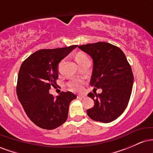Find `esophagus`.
Listing matches in <instances>:
<instances>
[{
  "instance_id": "obj_1",
  "label": "esophagus",
  "mask_w": 153,
  "mask_h": 153,
  "mask_svg": "<svg viewBox=\"0 0 153 153\" xmlns=\"http://www.w3.org/2000/svg\"><path fill=\"white\" fill-rule=\"evenodd\" d=\"M85 97V96H82V95H78V96H77V98L79 99H84Z\"/></svg>"
}]
</instances>
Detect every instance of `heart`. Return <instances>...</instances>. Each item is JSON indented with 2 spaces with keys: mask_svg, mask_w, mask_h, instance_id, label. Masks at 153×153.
Instances as JSON below:
<instances>
[{
  "mask_svg": "<svg viewBox=\"0 0 153 153\" xmlns=\"http://www.w3.org/2000/svg\"><path fill=\"white\" fill-rule=\"evenodd\" d=\"M87 58H88V57L86 54L82 53V52H79L75 56V60L78 63ZM67 85H68V89L70 91H73V92H78V91L82 90V82L80 80H72L67 83Z\"/></svg>",
  "mask_w": 153,
  "mask_h": 153,
  "instance_id": "b5f03b06",
  "label": "heart"
}]
</instances>
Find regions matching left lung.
I'll return each mask as SVG.
<instances>
[{
  "label": "left lung",
  "mask_w": 153,
  "mask_h": 153,
  "mask_svg": "<svg viewBox=\"0 0 153 153\" xmlns=\"http://www.w3.org/2000/svg\"><path fill=\"white\" fill-rule=\"evenodd\" d=\"M91 56L94 68L91 85L102 89L101 94H88L94 106L87 110L91 119L108 123L117 119L127 108L132 90V71L121 49L107 42L80 45Z\"/></svg>",
  "instance_id": "8db88e82"
}]
</instances>
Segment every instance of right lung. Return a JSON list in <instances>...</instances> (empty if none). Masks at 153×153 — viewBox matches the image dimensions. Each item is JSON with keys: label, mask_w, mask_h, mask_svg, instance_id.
<instances>
[{"label": "right lung", "mask_w": 153, "mask_h": 153, "mask_svg": "<svg viewBox=\"0 0 153 153\" xmlns=\"http://www.w3.org/2000/svg\"><path fill=\"white\" fill-rule=\"evenodd\" d=\"M77 46L38 50L21 65L16 85L18 99L31 122L40 128L54 129L68 119L69 105L76 96L62 91L54 97L49 91L57 85L59 62Z\"/></svg>", "instance_id": "right-lung-1"}]
</instances>
